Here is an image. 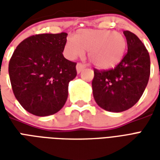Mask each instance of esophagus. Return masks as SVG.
<instances>
[{
    "instance_id": "esophagus-1",
    "label": "esophagus",
    "mask_w": 160,
    "mask_h": 160,
    "mask_svg": "<svg viewBox=\"0 0 160 160\" xmlns=\"http://www.w3.org/2000/svg\"><path fill=\"white\" fill-rule=\"evenodd\" d=\"M86 65H84V64H82V63H77L76 65V70H77V73H80L82 70L86 68Z\"/></svg>"
}]
</instances>
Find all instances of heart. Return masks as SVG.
Masks as SVG:
<instances>
[{
    "mask_svg": "<svg viewBox=\"0 0 160 160\" xmlns=\"http://www.w3.org/2000/svg\"><path fill=\"white\" fill-rule=\"evenodd\" d=\"M127 41L122 33L110 30L83 29L75 37L67 38L64 52L68 58L76 59L87 50L88 59L100 69L117 66L123 58Z\"/></svg>",
    "mask_w": 160,
    "mask_h": 160,
    "instance_id": "heart-1",
    "label": "heart"
}]
</instances>
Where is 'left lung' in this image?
Instances as JSON below:
<instances>
[{
	"mask_svg": "<svg viewBox=\"0 0 160 160\" xmlns=\"http://www.w3.org/2000/svg\"><path fill=\"white\" fill-rule=\"evenodd\" d=\"M123 34L128 52L115 68L94 69L92 82L98 105L111 112H122L134 106L141 98L150 76V56L136 35L128 31Z\"/></svg>",
	"mask_w": 160,
	"mask_h": 160,
	"instance_id": "8db88e82",
	"label": "left lung"
}]
</instances>
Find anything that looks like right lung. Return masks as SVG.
Masks as SVG:
<instances>
[{
  "label": "right lung",
  "instance_id": "right-lung-1",
  "mask_svg": "<svg viewBox=\"0 0 160 160\" xmlns=\"http://www.w3.org/2000/svg\"><path fill=\"white\" fill-rule=\"evenodd\" d=\"M66 32L29 37L12 54L8 73L14 96L38 117L53 115L64 106L68 84L77 75L76 63L62 55Z\"/></svg>",
  "mask_w": 160,
  "mask_h": 160
}]
</instances>
